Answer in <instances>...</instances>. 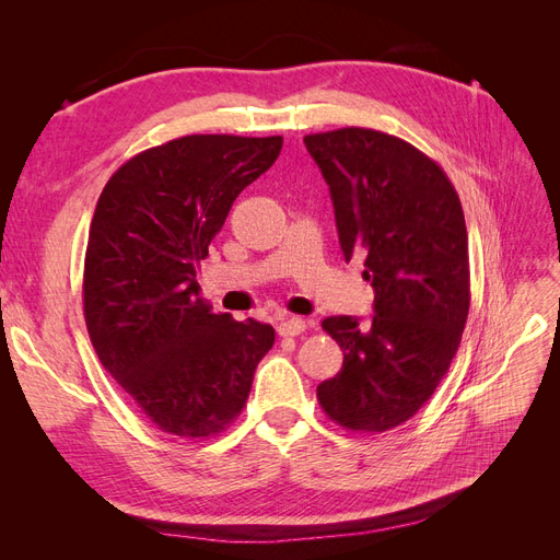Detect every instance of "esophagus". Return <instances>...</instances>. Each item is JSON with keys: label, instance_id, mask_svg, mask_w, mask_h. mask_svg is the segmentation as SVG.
<instances>
[{"label": "esophagus", "instance_id": "34e87169", "mask_svg": "<svg viewBox=\"0 0 560 560\" xmlns=\"http://www.w3.org/2000/svg\"><path fill=\"white\" fill-rule=\"evenodd\" d=\"M306 319H301V317H284V319H280L278 322V334L280 336H299V334H303L306 331Z\"/></svg>", "mask_w": 560, "mask_h": 560}]
</instances>
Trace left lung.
<instances>
[{
	"mask_svg": "<svg viewBox=\"0 0 560 560\" xmlns=\"http://www.w3.org/2000/svg\"><path fill=\"white\" fill-rule=\"evenodd\" d=\"M329 184L343 257L364 254L374 317L322 322L343 350L317 385L325 413L352 432H385L416 416L460 346L469 313L467 226L446 173L413 144L371 128L306 135Z\"/></svg>",
	"mask_w": 560,
	"mask_h": 560,
	"instance_id": "8db88e82",
	"label": "left lung"
}]
</instances>
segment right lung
I'll return each mask as SVG.
<instances>
[{
  "label": "right lung",
  "instance_id": "1",
  "mask_svg": "<svg viewBox=\"0 0 560 560\" xmlns=\"http://www.w3.org/2000/svg\"><path fill=\"white\" fill-rule=\"evenodd\" d=\"M282 138L186 135L147 149L105 184L83 264V315L112 378L163 432L219 434L241 416L276 331L214 313L198 261Z\"/></svg>",
  "mask_w": 560,
  "mask_h": 560
}]
</instances>
